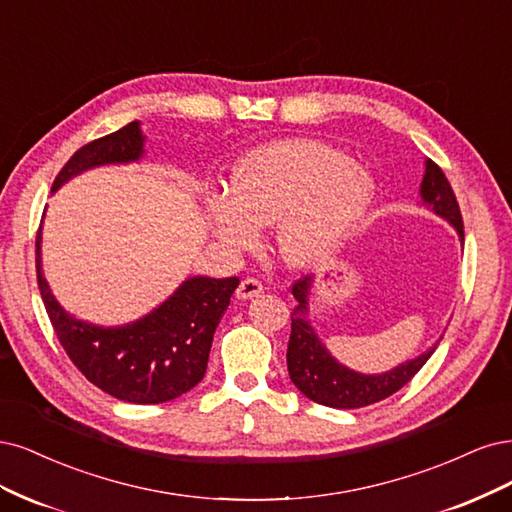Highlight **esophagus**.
Wrapping results in <instances>:
<instances>
[{"label":"esophagus","mask_w":512,"mask_h":512,"mask_svg":"<svg viewBox=\"0 0 512 512\" xmlns=\"http://www.w3.org/2000/svg\"><path fill=\"white\" fill-rule=\"evenodd\" d=\"M259 293H263V285L259 283L257 278H244L242 283L238 285V289H236V295L240 300H251V298H255V295H259Z\"/></svg>","instance_id":"obj_1"}]
</instances>
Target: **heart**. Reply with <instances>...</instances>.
<instances>
[{
  "mask_svg": "<svg viewBox=\"0 0 512 512\" xmlns=\"http://www.w3.org/2000/svg\"><path fill=\"white\" fill-rule=\"evenodd\" d=\"M234 193H212L214 234L234 249H249L257 225H276L278 249L291 266H312L334 255L372 202L370 174L336 148L315 140L261 146L240 161Z\"/></svg>",
  "mask_w": 512,
  "mask_h": 512,
  "instance_id": "b5f03b06",
  "label": "heart"
}]
</instances>
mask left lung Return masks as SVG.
Segmentation results:
<instances>
[{
    "instance_id": "8db88e82",
    "label": "left lung",
    "mask_w": 512,
    "mask_h": 512,
    "mask_svg": "<svg viewBox=\"0 0 512 512\" xmlns=\"http://www.w3.org/2000/svg\"><path fill=\"white\" fill-rule=\"evenodd\" d=\"M419 193L425 206H430L438 217L447 219L457 229V236L461 244H464V221H461L455 193L447 176L432 159H425V174ZM310 287L312 276H304L291 289L293 298L298 300V306L291 312V336L287 346V368L291 383L308 400L329 408H361L376 404L389 398L395 391H400L436 351L434 344L430 351L381 374H361L342 366L325 349V344L319 340L317 332L308 321Z\"/></svg>"
}]
</instances>
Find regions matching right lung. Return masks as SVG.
<instances>
[{
    "instance_id": "1",
    "label": "right lung",
    "mask_w": 512,
    "mask_h": 512,
    "mask_svg": "<svg viewBox=\"0 0 512 512\" xmlns=\"http://www.w3.org/2000/svg\"><path fill=\"white\" fill-rule=\"evenodd\" d=\"M144 140L140 123L134 121L85 144L61 168L53 191L85 170L138 161L144 155ZM40 234L36 270L42 302L61 346L87 381L131 404L168 402L202 381L214 329L240 285L236 276L187 278L146 317L121 327H102L72 317L55 300L42 274Z\"/></svg>"
}]
</instances>
